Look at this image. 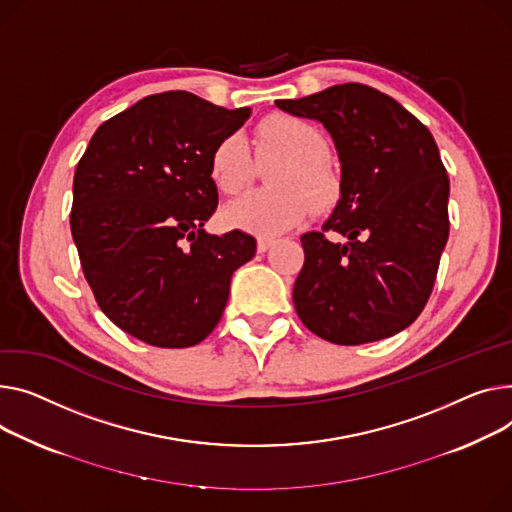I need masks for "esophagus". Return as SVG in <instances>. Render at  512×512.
<instances>
[{
  "mask_svg": "<svg viewBox=\"0 0 512 512\" xmlns=\"http://www.w3.org/2000/svg\"><path fill=\"white\" fill-rule=\"evenodd\" d=\"M271 245H274V241H271V238H263V236H261L259 241H257V251H259V253H265Z\"/></svg>",
  "mask_w": 512,
  "mask_h": 512,
  "instance_id": "1",
  "label": "esophagus"
}]
</instances>
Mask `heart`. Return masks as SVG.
<instances>
[{
  "mask_svg": "<svg viewBox=\"0 0 512 512\" xmlns=\"http://www.w3.org/2000/svg\"><path fill=\"white\" fill-rule=\"evenodd\" d=\"M257 158L267 162L284 158L269 173L271 185L280 189L249 191L224 208L222 218L230 228L255 236H278L298 226L311 214V193L317 210L333 206L339 181L329 166L325 135L309 121L274 115L255 127ZM257 160L241 133L222 138L210 156V175L222 193H238L251 183Z\"/></svg>",
  "mask_w": 512,
  "mask_h": 512,
  "instance_id": "b5f03b06",
  "label": "heart"
}]
</instances>
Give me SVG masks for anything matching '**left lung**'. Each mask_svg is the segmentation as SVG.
<instances>
[{"label":"left lung","instance_id":"obj_1","mask_svg":"<svg viewBox=\"0 0 512 512\" xmlns=\"http://www.w3.org/2000/svg\"><path fill=\"white\" fill-rule=\"evenodd\" d=\"M276 105L321 121L342 162L337 208L323 232L300 236L304 265L292 292L300 321L339 346L410 327L449 238V177L432 133L395 98L356 82ZM327 229L349 243L327 242Z\"/></svg>","mask_w":512,"mask_h":512}]
</instances>
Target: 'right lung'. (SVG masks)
Wrapping results in <instances>:
<instances>
[{"mask_svg":"<svg viewBox=\"0 0 512 512\" xmlns=\"http://www.w3.org/2000/svg\"><path fill=\"white\" fill-rule=\"evenodd\" d=\"M251 109L185 90L146 96L102 123L74 175L72 236L84 278L119 329L156 348H189L218 325L255 238L203 230L218 206L216 144Z\"/></svg>","mask_w":512,"mask_h":512,"instance_id":"1","label":"right lung"}]
</instances>
